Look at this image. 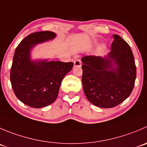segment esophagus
Instances as JSON below:
<instances>
[{
  "instance_id": "34e87169",
  "label": "esophagus",
  "mask_w": 147,
  "mask_h": 147,
  "mask_svg": "<svg viewBox=\"0 0 147 147\" xmlns=\"http://www.w3.org/2000/svg\"><path fill=\"white\" fill-rule=\"evenodd\" d=\"M74 66L75 67H80L81 66V61L79 59H76L74 61Z\"/></svg>"
}]
</instances>
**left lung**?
Wrapping results in <instances>:
<instances>
[{"label": "left lung", "mask_w": 147, "mask_h": 147, "mask_svg": "<svg viewBox=\"0 0 147 147\" xmlns=\"http://www.w3.org/2000/svg\"><path fill=\"white\" fill-rule=\"evenodd\" d=\"M112 37L114 39L111 51L106 57L82 58V81L85 95L91 103L104 108H113L124 101L133 90L136 77L130 46L117 34Z\"/></svg>", "instance_id": "8db88e82"}]
</instances>
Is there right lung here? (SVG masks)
Returning <instances> with one entry per match:
<instances>
[{
	"instance_id": "1",
	"label": "right lung",
	"mask_w": 147,
	"mask_h": 147,
	"mask_svg": "<svg viewBox=\"0 0 147 147\" xmlns=\"http://www.w3.org/2000/svg\"><path fill=\"white\" fill-rule=\"evenodd\" d=\"M55 36L49 31L32 33L20 42L14 52L11 86L17 98L32 108H43L55 102L62 80L73 67V62L30 60V51L34 45Z\"/></svg>"
}]
</instances>
